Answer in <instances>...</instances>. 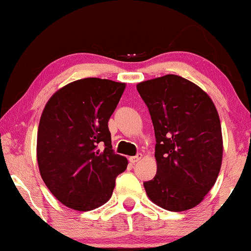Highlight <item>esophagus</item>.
I'll return each mask as SVG.
<instances>
[{"instance_id":"1","label":"esophagus","mask_w":251,"mask_h":251,"mask_svg":"<svg viewBox=\"0 0 251 251\" xmlns=\"http://www.w3.org/2000/svg\"><path fill=\"white\" fill-rule=\"evenodd\" d=\"M142 158H143V154L142 153H138L137 155H133V157H129L128 160H129V163L135 164L137 162H139V160L142 159Z\"/></svg>"}]
</instances>
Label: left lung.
Returning a JSON list of instances; mask_svg holds the SVG:
<instances>
[{"label": "left lung", "instance_id": "obj_1", "mask_svg": "<svg viewBox=\"0 0 251 251\" xmlns=\"http://www.w3.org/2000/svg\"><path fill=\"white\" fill-rule=\"evenodd\" d=\"M137 89L155 135L157 174L144 183L148 197L169 211L195 208L221 170L223 139L217 109L203 89L175 74L146 80Z\"/></svg>", "mask_w": 251, "mask_h": 251}]
</instances>
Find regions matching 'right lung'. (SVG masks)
<instances>
[{
  "instance_id": "1",
  "label": "right lung",
  "mask_w": 251,
  "mask_h": 251,
  "mask_svg": "<svg viewBox=\"0 0 251 251\" xmlns=\"http://www.w3.org/2000/svg\"><path fill=\"white\" fill-rule=\"evenodd\" d=\"M126 85L86 77L63 86L46 103L37 129V164L63 205L89 211L105 204L127 159L112 150L108 120Z\"/></svg>"
}]
</instances>
